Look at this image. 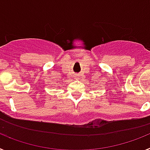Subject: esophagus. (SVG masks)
<instances>
[{"mask_svg": "<svg viewBox=\"0 0 150 150\" xmlns=\"http://www.w3.org/2000/svg\"><path fill=\"white\" fill-rule=\"evenodd\" d=\"M79 75H78V74H76V75H75V76H74V79H79Z\"/></svg>", "mask_w": 150, "mask_h": 150, "instance_id": "34e87169", "label": "esophagus"}]
</instances>
